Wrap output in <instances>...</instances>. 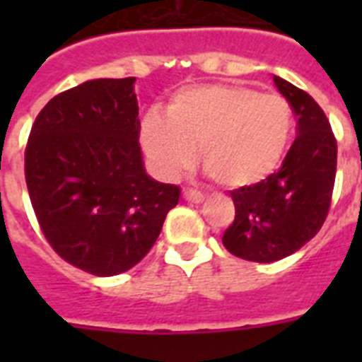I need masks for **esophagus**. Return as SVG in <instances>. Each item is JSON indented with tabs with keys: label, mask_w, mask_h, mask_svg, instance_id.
I'll use <instances>...</instances> for the list:
<instances>
[{
	"label": "esophagus",
	"mask_w": 362,
	"mask_h": 362,
	"mask_svg": "<svg viewBox=\"0 0 362 362\" xmlns=\"http://www.w3.org/2000/svg\"><path fill=\"white\" fill-rule=\"evenodd\" d=\"M184 199H186L187 203H203L204 201V195L199 192H193V189H184Z\"/></svg>",
	"instance_id": "34e87169"
}]
</instances>
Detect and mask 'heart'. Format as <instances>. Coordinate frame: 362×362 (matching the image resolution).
Segmentation results:
<instances>
[{
	"label": "heart",
	"mask_w": 362,
	"mask_h": 362,
	"mask_svg": "<svg viewBox=\"0 0 362 362\" xmlns=\"http://www.w3.org/2000/svg\"><path fill=\"white\" fill-rule=\"evenodd\" d=\"M293 131V110L274 93L240 84L182 88L139 129L142 152L159 178H175L197 156L227 189L252 187L276 170Z\"/></svg>",
	"instance_id": "1"
}]
</instances>
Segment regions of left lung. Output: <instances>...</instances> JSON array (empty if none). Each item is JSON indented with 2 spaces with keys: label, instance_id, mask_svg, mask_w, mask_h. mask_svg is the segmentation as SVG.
<instances>
[{
  "label": "left lung",
  "instance_id": "left-lung-1",
  "mask_svg": "<svg viewBox=\"0 0 362 362\" xmlns=\"http://www.w3.org/2000/svg\"><path fill=\"white\" fill-rule=\"evenodd\" d=\"M272 81L295 112L297 139L278 173L231 192L235 221L221 238L233 255L255 263L280 261L317 235L337 175V141L325 112L291 82Z\"/></svg>",
  "mask_w": 362,
  "mask_h": 362
}]
</instances>
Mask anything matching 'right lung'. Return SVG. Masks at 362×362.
Segmentation results:
<instances>
[{"label": "right lung", "mask_w": 362, "mask_h": 362, "mask_svg": "<svg viewBox=\"0 0 362 362\" xmlns=\"http://www.w3.org/2000/svg\"><path fill=\"white\" fill-rule=\"evenodd\" d=\"M139 129L135 76L82 82L31 127L25 184L42 235L93 276L135 267L180 199V187L146 173Z\"/></svg>", "instance_id": "add662e5"}]
</instances>
